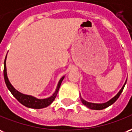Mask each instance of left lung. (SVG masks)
Returning <instances> with one entry per match:
<instances>
[{"label":"left lung","instance_id":"left-lung-1","mask_svg":"<svg viewBox=\"0 0 132 132\" xmlns=\"http://www.w3.org/2000/svg\"><path fill=\"white\" fill-rule=\"evenodd\" d=\"M126 83H127V81H125L124 84L123 85V86H122V88H121L120 91L118 92L117 94V95H115L113 98H111L110 100H109V101H106V102H105V103L98 104V103H92V102H88V101H86V100H84V98H82L81 96V94H80V99H81V102L83 103V104L85 105L86 107H88V109H94V110H102V109H106V108L109 107V106L112 105L115 101L117 100L118 98L119 97V96H120L121 94L122 91H123V89H124Z\"/></svg>","mask_w":132,"mask_h":132}]
</instances>
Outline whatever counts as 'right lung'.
Wrapping results in <instances>:
<instances>
[{
	"mask_svg": "<svg viewBox=\"0 0 132 132\" xmlns=\"http://www.w3.org/2000/svg\"><path fill=\"white\" fill-rule=\"evenodd\" d=\"M6 58H7V54L5 56V61H4V69H3V75H4V79H5V84L8 87V90L11 92L13 96L15 98H16L21 104L26 106L28 108H31V109H43V108L47 107L54 101L55 98L56 97V95L58 94V92L59 90L61 84L63 81V79L65 77V76H62L60 79L59 81L57 84L55 92H53V94L49 97H47L46 98H38L35 97L34 96L31 95L24 94L21 92H18V90H16L15 88L13 86L11 82L9 81L8 78V74H7V69H6Z\"/></svg>",
	"mask_w": 132,
	"mask_h": 132,
	"instance_id": "obj_1",
	"label": "right lung"
}]
</instances>
